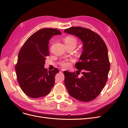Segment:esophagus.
I'll return each instance as SVG.
<instances>
[{
    "label": "esophagus",
    "instance_id": "obj_1",
    "mask_svg": "<svg viewBox=\"0 0 128 128\" xmlns=\"http://www.w3.org/2000/svg\"><path fill=\"white\" fill-rule=\"evenodd\" d=\"M60 72H63V71H64V70H63V69H61V70H60Z\"/></svg>",
    "mask_w": 128,
    "mask_h": 128
}]
</instances>
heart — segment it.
Returning a JSON list of instances; mask_svg holds the SVG:
<instances>
[{"label":"heart","mask_w":128,"mask_h":128,"mask_svg":"<svg viewBox=\"0 0 128 128\" xmlns=\"http://www.w3.org/2000/svg\"><path fill=\"white\" fill-rule=\"evenodd\" d=\"M64 42L66 45H76L77 40L76 38L72 36H68L64 38ZM70 63L68 62H64L61 64L62 67H68Z\"/></svg>","instance_id":"b5f03b06"}]
</instances>
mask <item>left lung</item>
<instances>
[{
	"mask_svg": "<svg viewBox=\"0 0 128 128\" xmlns=\"http://www.w3.org/2000/svg\"><path fill=\"white\" fill-rule=\"evenodd\" d=\"M75 35L83 43L80 62L75 66L78 74L64 71V84L70 96L82 102L94 100L104 88L110 70L107 46L100 36L88 28L72 27L64 33ZM82 71L83 76L78 77Z\"/></svg>",
	"mask_w": 128,
	"mask_h": 128,
	"instance_id": "obj_1",
	"label": "left lung"
}]
</instances>
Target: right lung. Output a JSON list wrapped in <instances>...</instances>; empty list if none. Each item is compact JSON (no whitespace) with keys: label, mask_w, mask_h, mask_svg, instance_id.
<instances>
[{"label":"right lung","mask_w":128,"mask_h":128,"mask_svg":"<svg viewBox=\"0 0 128 128\" xmlns=\"http://www.w3.org/2000/svg\"><path fill=\"white\" fill-rule=\"evenodd\" d=\"M62 34L56 28H44L33 34L24 42L19 52L16 65L18 83L23 92L37 98L49 94L59 70L47 71L44 68L46 58L50 55L48 44L54 35Z\"/></svg>","instance_id":"right-lung-1"}]
</instances>
